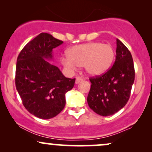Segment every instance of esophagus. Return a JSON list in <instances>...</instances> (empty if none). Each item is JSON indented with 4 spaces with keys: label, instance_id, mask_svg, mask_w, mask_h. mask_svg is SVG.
I'll use <instances>...</instances> for the list:
<instances>
[{
    "label": "esophagus",
    "instance_id": "esophagus-1",
    "mask_svg": "<svg viewBox=\"0 0 152 152\" xmlns=\"http://www.w3.org/2000/svg\"><path fill=\"white\" fill-rule=\"evenodd\" d=\"M82 81H83V78L80 77V76H77L76 78V81H75V83H76V84H78V83H79L80 82H81Z\"/></svg>",
    "mask_w": 152,
    "mask_h": 152
}]
</instances>
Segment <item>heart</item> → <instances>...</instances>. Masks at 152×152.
<instances>
[{"mask_svg":"<svg viewBox=\"0 0 152 152\" xmlns=\"http://www.w3.org/2000/svg\"><path fill=\"white\" fill-rule=\"evenodd\" d=\"M115 58V50L109 44L91 42L74 46L68 50V56L61 58L63 66L74 71L83 66L90 76H99L111 67Z\"/></svg>","mask_w":152,"mask_h":152,"instance_id":"1","label":"heart"}]
</instances>
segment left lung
<instances>
[{"mask_svg": "<svg viewBox=\"0 0 152 152\" xmlns=\"http://www.w3.org/2000/svg\"><path fill=\"white\" fill-rule=\"evenodd\" d=\"M116 53L114 65L107 72L89 79L87 102L91 109L103 116L114 114L126 105L135 77L132 54L118 39Z\"/></svg>", "mask_w": 152, "mask_h": 152, "instance_id": "left-lung-1", "label": "left lung"}]
</instances>
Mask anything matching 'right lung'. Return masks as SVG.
I'll use <instances>...</instances> for the list:
<instances>
[{
  "mask_svg": "<svg viewBox=\"0 0 152 152\" xmlns=\"http://www.w3.org/2000/svg\"><path fill=\"white\" fill-rule=\"evenodd\" d=\"M64 43L41 33L24 46L17 58L15 86L23 104L31 114L42 119L58 115L66 104V93L75 78H66L49 61L53 49Z\"/></svg>",
  "mask_w": 152,
  "mask_h": 152,
  "instance_id": "right-lung-1",
  "label": "right lung"
}]
</instances>
